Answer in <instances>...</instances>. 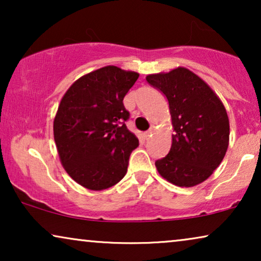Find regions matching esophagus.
Returning <instances> with one entry per match:
<instances>
[{
	"instance_id": "obj_1",
	"label": "esophagus",
	"mask_w": 261,
	"mask_h": 261,
	"mask_svg": "<svg viewBox=\"0 0 261 261\" xmlns=\"http://www.w3.org/2000/svg\"><path fill=\"white\" fill-rule=\"evenodd\" d=\"M151 134H152V129H149V130H147V132H145L144 135H145V138H148Z\"/></svg>"
}]
</instances>
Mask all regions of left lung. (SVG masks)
Returning <instances> with one entry per match:
<instances>
[{
	"instance_id": "obj_1",
	"label": "left lung",
	"mask_w": 261,
	"mask_h": 261,
	"mask_svg": "<svg viewBox=\"0 0 261 261\" xmlns=\"http://www.w3.org/2000/svg\"><path fill=\"white\" fill-rule=\"evenodd\" d=\"M146 81L166 96L172 121V145L155 167L177 187H195L212 176L226 155L229 120L212 88L185 67L148 74Z\"/></svg>"
}]
</instances>
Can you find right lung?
I'll use <instances>...</instances> for the list:
<instances>
[{
  "label": "right lung",
  "mask_w": 261,
  "mask_h": 261,
  "mask_svg": "<svg viewBox=\"0 0 261 261\" xmlns=\"http://www.w3.org/2000/svg\"><path fill=\"white\" fill-rule=\"evenodd\" d=\"M139 73L105 66L84 74L63 96L53 122L62 165L89 190H105L127 173L139 140L128 130L123 97Z\"/></svg>",
  "instance_id": "obj_1"
}]
</instances>
